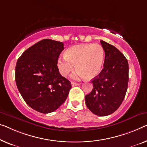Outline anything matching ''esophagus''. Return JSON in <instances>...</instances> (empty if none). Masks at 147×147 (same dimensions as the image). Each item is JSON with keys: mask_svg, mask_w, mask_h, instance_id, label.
<instances>
[{"mask_svg": "<svg viewBox=\"0 0 147 147\" xmlns=\"http://www.w3.org/2000/svg\"><path fill=\"white\" fill-rule=\"evenodd\" d=\"M71 84H72V86H78V85H80L79 83H76V82H72Z\"/></svg>", "mask_w": 147, "mask_h": 147, "instance_id": "obj_1", "label": "esophagus"}]
</instances>
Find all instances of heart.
Segmentation results:
<instances>
[{"label": "heart", "instance_id": "b5f03b06", "mask_svg": "<svg viewBox=\"0 0 147 147\" xmlns=\"http://www.w3.org/2000/svg\"><path fill=\"white\" fill-rule=\"evenodd\" d=\"M105 59L104 48L99 44L74 45L65 53V57L57 60V68L60 74L67 76L78 69L72 77L78 79L85 77L88 80L96 78L102 71Z\"/></svg>", "mask_w": 147, "mask_h": 147}]
</instances>
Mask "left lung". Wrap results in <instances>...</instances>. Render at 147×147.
<instances>
[{
	"label": "left lung",
	"instance_id": "8db88e82",
	"mask_svg": "<svg viewBox=\"0 0 147 147\" xmlns=\"http://www.w3.org/2000/svg\"><path fill=\"white\" fill-rule=\"evenodd\" d=\"M105 51L104 69L92 80L93 89L85 96L86 106L95 115L106 116L119 108L126 94L129 65L122 53L114 46L100 41Z\"/></svg>",
	"mask_w": 147,
	"mask_h": 147
}]
</instances>
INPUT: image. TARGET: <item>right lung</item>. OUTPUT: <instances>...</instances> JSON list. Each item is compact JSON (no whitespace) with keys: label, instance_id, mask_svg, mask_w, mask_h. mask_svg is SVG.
I'll return each instance as SVG.
<instances>
[{"label":"right lung","instance_id":"add662e5","mask_svg":"<svg viewBox=\"0 0 147 147\" xmlns=\"http://www.w3.org/2000/svg\"><path fill=\"white\" fill-rule=\"evenodd\" d=\"M63 46L60 41L43 39L26 50L17 61L18 89L26 104L40 113H51L59 108L72 87L57 65Z\"/></svg>","mask_w":147,"mask_h":147}]
</instances>
